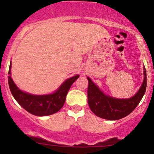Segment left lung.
Here are the masks:
<instances>
[{
    "label": "left lung",
    "mask_w": 154,
    "mask_h": 154,
    "mask_svg": "<svg viewBox=\"0 0 154 154\" xmlns=\"http://www.w3.org/2000/svg\"><path fill=\"white\" fill-rule=\"evenodd\" d=\"M144 79L137 93L128 99H119L105 95L88 77V99L90 109L96 116L105 119L117 120L129 115L137 107L146 90V71L143 67Z\"/></svg>",
    "instance_id": "8db88e82"
}]
</instances>
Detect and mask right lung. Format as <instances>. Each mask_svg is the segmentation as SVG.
<instances>
[{
	"instance_id": "right-lung-1",
	"label": "right lung",
	"mask_w": 154,
	"mask_h": 154,
	"mask_svg": "<svg viewBox=\"0 0 154 154\" xmlns=\"http://www.w3.org/2000/svg\"><path fill=\"white\" fill-rule=\"evenodd\" d=\"M10 63L8 70V85L14 98L19 105L26 111L35 116H43L54 114L63 107L66 94L74 82L79 78V75L67 79L55 93L49 95H37L23 92L14 82L11 77Z\"/></svg>"
}]
</instances>
